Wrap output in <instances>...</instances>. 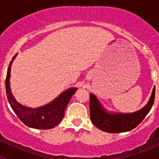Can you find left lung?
Listing matches in <instances>:
<instances>
[{
    "mask_svg": "<svg viewBox=\"0 0 159 159\" xmlns=\"http://www.w3.org/2000/svg\"><path fill=\"white\" fill-rule=\"evenodd\" d=\"M155 87H154L150 99L142 109L133 113L110 112L101 104L97 97L90 94V118L92 123L99 130L108 133L127 132L135 128L151 111L154 101Z\"/></svg>",
    "mask_w": 159,
    "mask_h": 159,
    "instance_id": "left-lung-1",
    "label": "left lung"
}]
</instances>
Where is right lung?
Listing matches in <instances>:
<instances>
[{"mask_svg": "<svg viewBox=\"0 0 159 159\" xmlns=\"http://www.w3.org/2000/svg\"><path fill=\"white\" fill-rule=\"evenodd\" d=\"M17 54L12 57V61L8 65L5 79L7 98L11 107L20 120L28 127L40 130L53 128L57 126L64 118L66 107L72 95L77 91V88H70L65 90L52 102L39 107L32 108L24 106L16 101L12 95L10 88L11 66Z\"/></svg>", "mask_w": 159, "mask_h": 159, "instance_id": "add662e5", "label": "right lung"}]
</instances>
